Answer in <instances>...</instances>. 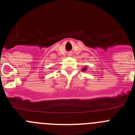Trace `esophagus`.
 I'll use <instances>...</instances> for the list:
<instances>
[{
	"mask_svg": "<svg viewBox=\"0 0 135 135\" xmlns=\"http://www.w3.org/2000/svg\"><path fill=\"white\" fill-rule=\"evenodd\" d=\"M68 55H70V56L71 55V53H68Z\"/></svg>",
	"mask_w": 135,
	"mask_h": 135,
	"instance_id": "obj_1",
	"label": "esophagus"
}]
</instances>
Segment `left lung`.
<instances>
[{
    "instance_id": "obj_1",
    "label": "left lung",
    "mask_w": 135,
    "mask_h": 135,
    "mask_svg": "<svg viewBox=\"0 0 135 135\" xmlns=\"http://www.w3.org/2000/svg\"><path fill=\"white\" fill-rule=\"evenodd\" d=\"M86 68H84L82 69V71H86Z\"/></svg>"
}]
</instances>
